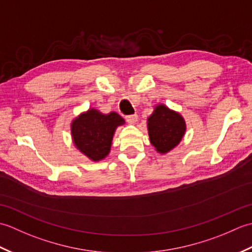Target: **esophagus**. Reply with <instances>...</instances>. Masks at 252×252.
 I'll use <instances>...</instances> for the list:
<instances>
[{"instance_id":"1","label":"esophagus","mask_w":252,"mask_h":252,"mask_svg":"<svg viewBox=\"0 0 252 252\" xmlns=\"http://www.w3.org/2000/svg\"><path fill=\"white\" fill-rule=\"evenodd\" d=\"M126 120L127 123H129V125H134V123H136V121H137V115L126 116Z\"/></svg>"}]
</instances>
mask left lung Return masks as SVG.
I'll return each instance as SVG.
<instances>
[{"label": "left lung", "mask_w": 252, "mask_h": 252, "mask_svg": "<svg viewBox=\"0 0 252 252\" xmlns=\"http://www.w3.org/2000/svg\"><path fill=\"white\" fill-rule=\"evenodd\" d=\"M147 131L155 151L164 155L174 149L183 140L186 122L179 111L169 108L164 104H157L152 115L147 118Z\"/></svg>", "instance_id": "left-lung-1"}]
</instances>
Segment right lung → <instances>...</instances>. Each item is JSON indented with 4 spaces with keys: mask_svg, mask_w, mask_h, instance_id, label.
<instances>
[{
    "mask_svg": "<svg viewBox=\"0 0 252 252\" xmlns=\"http://www.w3.org/2000/svg\"><path fill=\"white\" fill-rule=\"evenodd\" d=\"M125 123V119L115 111L103 114L98 109L90 108L70 123L73 145L85 157L98 162L109 155L117 127Z\"/></svg>",
    "mask_w": 252,
    "mask_h": 252,
    "instance_id": "1",
    "label": "right lung"
}]
</instances>
